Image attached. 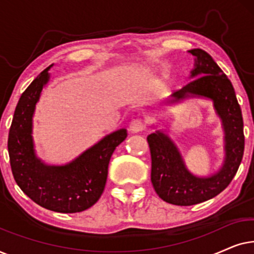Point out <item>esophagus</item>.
Listing matches in <instances>:
<instances>
[{"mask_svg": "<svg viewBox=\"0 0 254 254\" xmlns=\"http://www.w3.org/2000/svg\"><path fill=\"white\" fill-rule=\"evenodd\" d=\"M145 125L143 123V120L142 119H134L131 120V123L129 125V131L131 133H140L144 129Z\"/></svg>", "mask_w": 254, "mask_h": 254, "instance_id": "1", "label": "esophagus"}]
</instances>
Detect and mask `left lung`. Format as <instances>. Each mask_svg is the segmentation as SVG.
Here are the masks:
<instances>
[{"mask_svg":"<svg viewBox=\"0 0 254 254\" xmlns=\"http://www.w3.org/2000/svg\"><path fill=\"white\" fill-rule=\"evenodd\" d=\"M195 57L193 81L172 93L171 103L186 97H204L213 100L224 129L225 158L222 168L209 177H196L187 170L171 138L161 130L148 135L151 155V183L158 196L176 206H192L216 196L231 183L244 154V124L235 89L223 70L207 52L189 51Z\"/></svg>","mask_w":254,"mask_h":254,"instance_id":"obj_1","label":"left lung"}]
</instances>
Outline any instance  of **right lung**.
<instances>
[{"mask_svg": "<svg viewBox=\"0 0 254 254\" xmlns=\"http://www.w3.org/2000/svg\"><path fill=\"white\" fill-rule=\"evenodd\" d=\"M52 65L27 86L17 104L8 137L10 165L17 185L37 204L58 213H79L93 206L103 194L111 156L127 137V130L107 135L65 165H47L38 158L32 118Z\"/></svg>", "mask_w": 254, "mask_h": 254, "instance_id": "obj_1", "label": "right lung"}]
</instances>
